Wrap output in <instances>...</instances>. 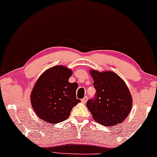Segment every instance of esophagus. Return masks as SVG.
I'll list each match as a JSON object with an SVG mask.
<instances>
[{"label":"esophagus","mask_w":157,"mask_h":157,"mask_svg":"<svg viewBox=\"0 0 157 157\" xmlns=\"http://www.w3.org/2000/svg\"><path fill=\"white\" fill-rule=\"evenodd\" d=\"M88 96H85L84 98H83L82 100H81V101H82V103H83V104H85V103L87 102V101H88Z\"/></svg>","instance_id":"obj_1"}]
</instances>
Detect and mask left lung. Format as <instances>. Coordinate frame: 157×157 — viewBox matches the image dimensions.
<instances>
[{
	"label": "left lung",
	"instance_id": "obj_1",
	"mask_svg": "<svg viewBox=\"0 0 157 157\" xmlns=\"http://www.w3.org/2000/svg\"><path fill=\"white\" fill-rule=\"evenodd\" d=\"M96 94L87 101L93 118L99 124L114 126L125 120L131 111L132 99L125 82L116 73L91 69Z\"/></svg>",
	"mask_w": 157,
	"mask_h": 157
}]
</instances>
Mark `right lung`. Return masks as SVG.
<instances>
[{"mask_svg":"<svg viewBox=\"0 0 157 157\" xmlns=\"http://www.w3.org/2000/svg\"><path fill=\"white\" fill-rule=\"evenodd\" d=\"M72 71L64 66H55L41 75L30 96L32 106L37 117L50 124L63 122L69 117L75 105L77 82H69Z\"/></svg>","mask_w":157,"mask_h":157,"instance_id":"add662e5","label":"right lung"}]
</instances>
